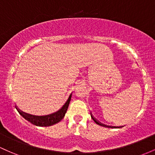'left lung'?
<instances>
[{
	"mask_svg": "<svg viewBox=\"0 0 155 155\" xmlns=\"http://www.w3.org/2000/svg\"><path fill=\"white\" fill-rule=\"evenodd\" d=\"M91 118H92V119H93V120H94V121H95V122H96V123L97 124H98V125H100V126H103V127H104H104H105V126H106V125L103 124H101V122H99V121H98V120H96V118H94V117H93V115H92V114H91Z\"/></svg>",
	"mask_w": 155,
	"mask_h": 155,
	"instance_id": "obj_1",
	"label": "left lung"
}]
</instances>
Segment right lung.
Listing matches in <instances>:
<instances>
[{
	"mask_svg": "<svg viewBox=\"0 0 155 155\" xmlns=\"http://www.w3.org/2000/svg\"><path fill=\"white\" fill-rule=\"evenodd\" d=\"M71 99V94L69 96L68 99L67 100L65 104L62 107V108L59 109L57 112L56 113L50 114V115H44V116H35V115H30V114L25 113L22 112L16 107V109L18 110V113H19L24 118L25 120L29 121L32 124L37 126V127H50L55 124H57L58 122L60 121L62 118H64V115H65L66 112H67L68 108L70 101Z\"/></svg>",
	"mask_w": 155,
	"mask_h": 155,
	"instance_id": "right-lung-1",
	"label": "right lung"
}]
</instances>
